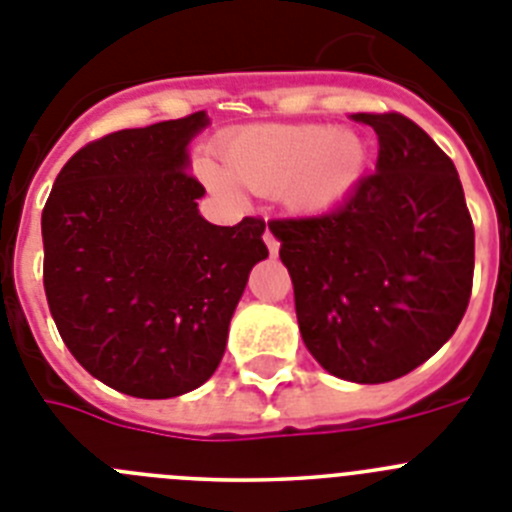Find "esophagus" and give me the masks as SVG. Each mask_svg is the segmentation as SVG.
<instances>
[{"mask_svg":"<svg viewBox=\"0 0 512 512\" xmlns=\"http://www.w3.org/2000/svg\"><path fill=\"white\" fill-rule=\"evenodd\" d=\"M264 243H266V248H269L271 256H277V251H279V241H277V235L271 233L269 228H266V233H264Z\"/></svg>","mask_w":512,"mask_h":512,"instance_id":"34e87169","label":"esophagus"}]
</instances>
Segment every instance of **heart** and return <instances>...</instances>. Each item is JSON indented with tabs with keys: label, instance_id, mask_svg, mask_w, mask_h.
<instances>
[{
	"label": "heart",
	"instance_id": "heart-1",
	"mask_svg": "<svg viewBox=\"0 0 512 512\" xmlns=\"http://www.w3.org/2000/svg\"><path fill=\"white\" fill-rule=\"evenodd\" d=\"M225 174L207 166V182H230L261 194H284L295 210H325L341 202L366 169V143L351 130L325 125H253L220 146Z\"/></svg>",
	"mask_w": 512,
	"mask_h": 512
}]
</instances>
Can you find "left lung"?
I'll return each mask as SVG.
<instances>
[{
  "mask_svg": "<svg viewBox=\"0 0 512 512\" xmlns=\"http://www.w3.org/2000/svg\"><path fill=\"white\" fill-rule=\"evenodd\" d=\"M377 171L336 210L271 220L302 341L359 384L405 377L454 336L474 277V225L456 166L400 112H359Z\"/></svg>",
  "mask_w": 512,
  "mask_h": 512,
  "instance_id": "obj_1",
  "label": "left lung"
}]
</instances>
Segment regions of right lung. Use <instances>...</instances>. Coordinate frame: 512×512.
I'll use <instances>...</instances> for the list:
<instances>
[{
    "instance_id": "1",
    "label": "right lung",
    "mask_w": 512,
    "mask_h": 512,
    "mask_svg": "<svg viewBox=\"0 0 512 512\" xmlns=\"http://www.w3.org/2000/svg\"><path fill=\"white\" fill-rule=\"evenodd\" d=\"M205 112L117 130L74 153L43 207V287L92 377L143 400L197 390L225 354L266 223L212 225L187 146Z\"/></svg>"
}]
</instances>
